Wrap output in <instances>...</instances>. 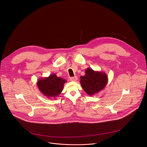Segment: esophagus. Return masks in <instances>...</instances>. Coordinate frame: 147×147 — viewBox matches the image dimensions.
Returning a JSON list of instances; mask_svg holds the SVG:
<instances>
[{
  "label": "esophagus",
  "instance_id": "obj_1",
  "mask_svg": "<svg viewBox=\"0 0 147 147\" xmlns=\"http://www.w3.org/2000/svg\"><path fill=\"white\" fill-rule=\"evenodd\" d=\"M77 79H78L77 77L75 76V77H71V78H70V80L71 81H76L77 80Z\"/></svg>",
  "mask_w": 147,
  "mask_h": 147
}]
</instances>
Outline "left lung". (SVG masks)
<instances>
[{
	"mask_svg": "<svg viewBox=\"0 0 147 147\" xmlns=\"http://www.w3.org/2000/svg\"><path fill=\"white\" fill-rule=\"evenodd\" d=\"M108 82V78L105 72L94 71L90 68L85 69V74L80 77L82 89L90 96L104 89Z\"/></svg>",
	"mask_w": 147,
	"mask_h": 147,
	"instance_id": "8db88e82",
	"label": "left lung"
}]
</instances>
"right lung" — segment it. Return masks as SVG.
<instances>
[{
    "mask_svg": "<svg viewBox=\"0 0 147 147\" xmlns=\"http://www.w3.org/2000/svg\"><path fill=\"white\" fill-rule=\"evenodd\" d=\"M66 80L52 74L47 77L39 78L36 85L43 95L49 99L56 98L62 92Z\"/></svg>",
    "mask_w": 147,
    "mask_h": 147,
    "instance_id": "add662e5",
    "label": "right lung"
}]
</instances>
